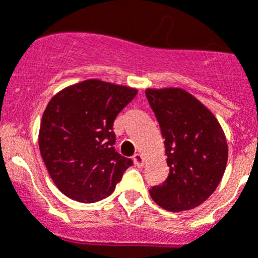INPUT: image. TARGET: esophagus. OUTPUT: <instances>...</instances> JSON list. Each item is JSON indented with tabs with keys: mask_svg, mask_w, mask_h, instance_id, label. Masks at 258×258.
Returning <instances> with one entry per match:
<instances>
[{
	"mask_svg": "<svg viewBox=\"0 0 258 258\" xmlns=\"http://www.w3.org/2000/svg\"><path fill=\"white\" fill-rule=\"evenodd\" d=\"M133 162L134 165L137 166V167H142L145 163V159L144 157H142V154H140V153H137V154L133 155Z\"/></svg>",
	"mask_w": 258,
	"mask_h": 258,
	"instance_id": "34e87169",
	"label": "esophagus"
}]
</instances>
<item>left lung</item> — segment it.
<instances>
[{
    "instance_id": "8db88e82",
    "label": "left lung",
    "mask_w": 258,
    "mask_h": 258,
    "mask_svg": "<svg viewBox=\"0 0 258 258\" xmlns=\"http://www.w3.org/2000/svg\"><path fill=\"white\" fill-rule=\"evenodd\" d=\"M165 138L167 179L150 188L155 203L171 212L192 210L212 195L224 175L228 145L218 118L182 88L145 91Z\"/></svg>"
}]
</instances>
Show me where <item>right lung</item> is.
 <instances>
[{
  "label": "right lung",
  "instance_id": "add662e5",
  "mask_svg": "<svg viewBox=\"0 0 258 258\" xmlns=\"http://www.w3.org/2000/svg\"><path fill=\"white\" fill-rule=\"evenodd\" d=\"M136 95L132 87L88 79L48 101L38 142L51 179L66 197L80 203L101 201L133 165L114 150L113 122Z\"/></svg>",
  "mask_w": 258,
  "mask_h": 258
}]
</instances>
